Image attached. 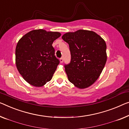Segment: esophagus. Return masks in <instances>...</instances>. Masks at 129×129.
<instances>
[{
	"label": "esophagus",
	"mask_w": 129,
	"mask_h": 129,
	"mask_svg": "<svg viewBox=\"0 0 129 129\" xmlns=\"http://www.w3.org/2000/svg\"><path fill=\"white\" fill-rule=\"evenodd\" d=\"M63 61H64V59H63V58H61L59 59V62H60V63H62Z\"/></svg>",
	"instance_id": "34e87169"
}]
</instances>
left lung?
<instances>
[{
	"mask_svg": "<svg viewBox=\"0 0 129 129\" xmlns=\"http://www.w3.org/2000/svg\"><path fill=\"white\" fill-rule=\"evenodd\" d=\"M62 39L71 51V62L65 65L69 81L79 89L89 87L99 78L107 62L105 40L94 32L83 29L67 32Z\"/></svg>",
	"mask_w": 129,
	"mask_h": 129,
	"instance_id": "left-lung-1",
	"label": "left lung"
}]
</instances>
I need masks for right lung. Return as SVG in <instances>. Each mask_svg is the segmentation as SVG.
Segmentation results:
<instances>
[{"mask_svg": "<svg viewBox=\"0 0 129 129\" xmlns=\"http://www.w3.org/2000/svg\"><path fill=\"white\" fill-rule=\"evenodd\" d=\"M60 36L59 32L40 29L28 32L19 40L15 64L19 73L30 85L42 87L52 79L59 63L52 44Z\"/></svg>", "mask_w": 129, "mask_h": 129, "instance_id": "1", "label": "right lung"}]
</instances>
